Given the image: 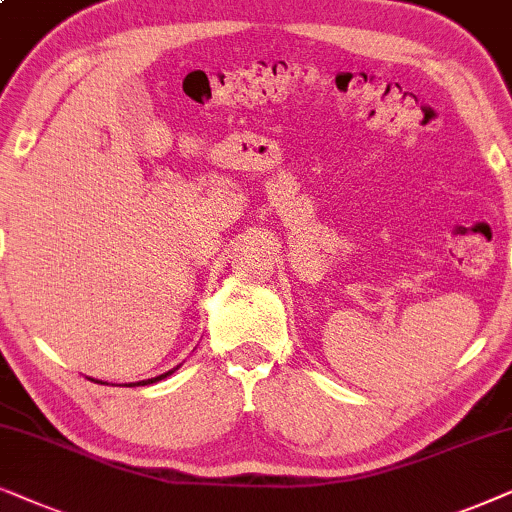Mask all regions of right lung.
<instances>
[{"label":"right lung","mask_w":512,"mask_h":512,"mask_svg":"<svg viewBox=\"0 0 512 512\" xmlns=\"http://www.w3.org/2000/svg\"><path fill=\"white\" fill-rule=\"evenodd\" d=\"M170 372H173V370H170ZM170 372H166V374H161V377H154V379H147V381H138V384H142V386H145V384H154V381H159V379H166L168 377V374ZM128 386H135V384H128Z\"/></svg>","instance_id":"add662e5"}]
</instances>
